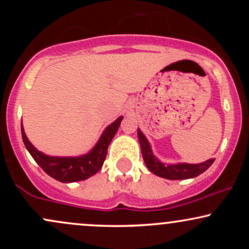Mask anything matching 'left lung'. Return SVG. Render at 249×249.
Returning <instances> with one entry per match:
<instances>
[{"label":"left lung","instance_id":"1","mask_svg":"<svg viewBox=\"0 0 249 249\" xmlns=\"http://www.w3.org/2000/svg\"><path fill=\"white\" fill-rule=\"evenodd\" d=\"M138 139L142 147V154L144 158L145 164L151 172L161 178L170 180H182L190 179L199 174L204 173L208 167L214 162V159L200 162V164H174V165H164L156 157L153 156L150 144L144 134L138 128Z\"/></svg>","mask_w":249,"mask_h":249}]
</instances>
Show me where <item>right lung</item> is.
I'll return each mask as SVG.
<instances>
[{"label": "right lung", "instance_id": "obj_1", "mask_svg": "<svg viewBox=\"0 0 249 249\" xmlns=\"http://www.w3.org/2000/svg\"><path fill=\"white\" fill-rule=\"evenodd\" d=\"M122 119L123 117H119L112 124H110L105 128L101 139L90 152L82 157H76V158L75 157L73 158H70V157L69 158H67V157L65 158L64 157H49L39 152L28 141L23 126L21 124L22 138H23L25 147L29 151L31 157L35 159V161L42 167V170L45 173L61 182L79 181V180L90 178L101 170L105 158H107L108 145L115 137Z\"/></svg>", "mask_w": 249, "mask_h": 249}]
</instances>
